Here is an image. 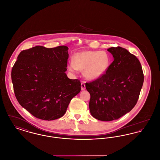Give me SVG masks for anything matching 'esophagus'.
Wrapping results in <instances>:
<instances>
[{
	"label": "esophagus",
	"instance_id": "1",
	"mask_svg": "<svg viewBox=\"0 0 160 160\" xmlns=\"http://www.w3.org/2000/svg\"><path fill=\"white\" fill-rule=\"evenodd\" d=\"M81 89H82V91L85 90V89H86L85 84H84L83 82H82V83H81Z\"/></svg>",
	"mask_w": 160,
	"mask_h": 160
}]
</instances>
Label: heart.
<instances>
[{"label":"heart","mask_w":160,"mask_h":160,"mask_svg":"<svg viewBox=\"0 0 160 160\" xmlns=\"http://www.w3.org/2000/svg\"><path fill=\"white\" fill-rule=\"evenodd\" d=\"M110 65L111 58L106 52L89 50L76 54L69 63L68 69L73 72L83 70L86 79L95 80L106 73Z\"/></svg>","instance_id":"b5f03b06"}]
</instances>
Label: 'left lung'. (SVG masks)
Listing matches in <instances>:
<instances>
[{
	"instance_id": "left-lung-1",
	"label": "left lung",
	"mask_w": 160,
	"mask_h": 160,
	"mask_svg": "<svg viewBox=\"0 0 160 160\" xmlns=\"http://www.w3.org/2000/svg\"><path fill=\"white\" fill-rule=\"evenodd\" d=\"M107 51L114 61L106 73L86 83L91 95V114L102 121L118 119L129 112L137 103L144 81L140 62L134 55L121 47Z\"/></svg>"
}]
</instances>
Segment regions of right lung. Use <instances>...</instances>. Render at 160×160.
Listing matches in <instances>:
<instances>
[{"label":"right lung","mask_w":160,"mask_h":160,"mask_svg":"<svg viewBox=\"0 0 160 160\" xmlns=\"http://www.w3.org/2000/svg\"><path fill=\"white\" fill-rule=\"evenodd\" d=\"M68 47L35 46L21 52L11 71L15 97L37 118L53 121L65 113L71 100L81 91L78 79H69Z\"/></svg>","instance_id":"add662e5"}]
</instances>
